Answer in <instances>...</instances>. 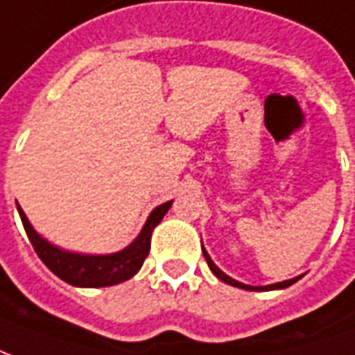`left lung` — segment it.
Returning a JSON list of instances; mask_svg holds the SVG:
<instances>
[{
  "label": "left lung",
  "instance_id": "1",
  "mask_svg": "<svg viewBox=\"0 0 355 355\" xmlns=\"http://www.w3.org/2000/svg\"><path fill=\"white\" fill-rule=\"evenodd\" d=\"M202 255H205V259H207V265H209V268L214 272V276L216 278H220L222 282H226V284L230 286H236V288H241V290H257V292H266V290H280V288H288V286H292L294 282H297L302 276H297V278H292V280H284V282H278V284H270V286H248V284H241V282H238V280H234V278H230L228 275H224L222 270H220L218 266L212 263V259L209 257V253L202 249Z\"/></svg>",
  "mask_w": 355,
  "mask_h": 355
}]
</instances>
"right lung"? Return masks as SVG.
Here are the masks:
<instances>
[{
	"instance_id": "obj_1",
	"label": "right lung",
	"mask_w": 355,
	"mask_h": 355,
	"mask_svg": "<svg viewBox=\"0 0 355 355\" xmlns=\"http://www.w3.org/2000/svg\"><path fill=\"white\" fill-rule=\"evenodd\" d=\"M172 207V201L164 202L160 207L150 212L146 220L145 228L137 239L125 248L123 251H117L112 255H77L63 249L53 248L46 239L40 238L31 226L23 209L17 205L21 220H23L24 232L33 243L36 255L42 259V263L55 276L65 280L71 286H80V288H104V286H114L119 282H125L131 276L139 272V268L145 263L146 255L150 251V236L153 230L160 224L164 214Z\"/></svg>"
}]
</instances>
